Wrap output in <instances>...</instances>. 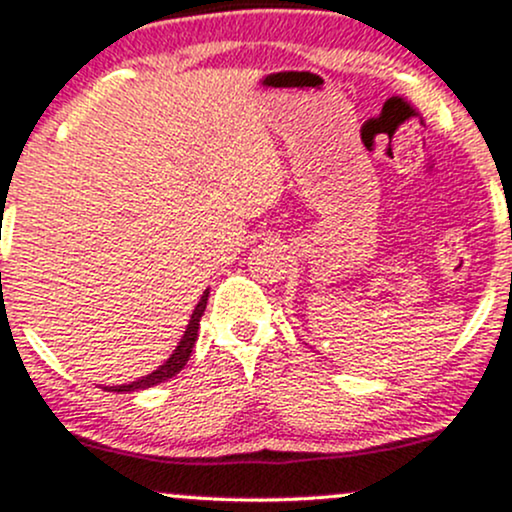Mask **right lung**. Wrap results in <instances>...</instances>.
<instances>
[{"label": "right lung", "instance_id": "1", "mask_svg": "<svg viewBox=\"0 0 512 512\" xmlns=\"http://www.w3.org/2000/svg\"><path fill=\"white\" fill-rule=\"evenodd\" d=\"M206 301H209V291H204V296H201V301L196 303L194 313H192V320H189L187 330H184L182 340H179L177 350L172 352V357L167 359L162 367H157L153 374L143 376V379L133 381V384H123V386H106V391H136V389H150V386L155 384H162V381L172 379L174 374H179L184 369V364L189 362V357H192V350H194V342L199 338V320L204 316L206 311Z\"/></svg>", "mask_w": 512, "mask_h": 512}]
</instances>
